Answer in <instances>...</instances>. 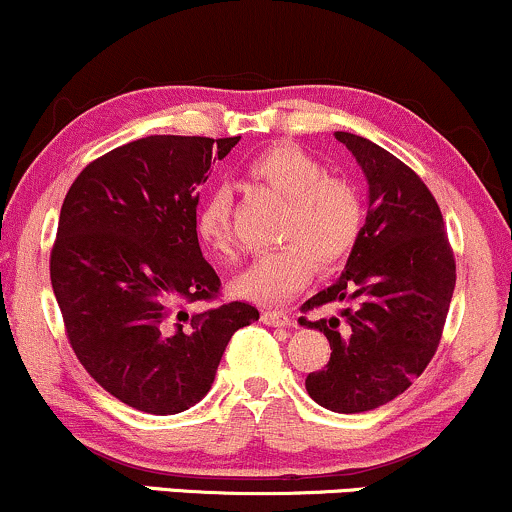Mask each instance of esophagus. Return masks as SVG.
<instances>
[{
    "label": "esophagus",
    "instance_id": "obj_1",
    "mask_svg": "<svg viewBox=\"0 0 512 512\" xmlns=\"http://www.w3.org/2000/svg\"><path fill=\"white\" fill-rule=\"evenodd\" d=\"M261 321L268 326H290L292 324L290 314L283 312V309H280V312H271V309H268V312L261 314Z\"/></svg>",
    "mask_w": 512,
    "mask_h": 512
}]
</instances>
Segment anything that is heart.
<instances>
[{
  "label": "heart",
  "instance_id": "obj_1",
  "mask_svg": "<svg viewBox=\"0 0 512 512\" xmlns=\"http://www.w3.org/2000/svg\"><path fill=\"white\" fill-rule=\"evenodd\" d=\"M251 186L285 200L275 251L261 254L232 280L234 295L258 304H275L300 292L314 266L331 271L346 261L365 225L358 188L329 176L302 147L278 142L244 166ZM195 234L215 258L234 256L232 205L227 191H212L195 210Z\"/></svg>",
  "mask_w": 512,
  "mask_h": 512
}]
</instances>
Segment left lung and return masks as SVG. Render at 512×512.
<instances>
[{
  "instance_id": "left-lung-1",
  "label": "left lung",
  "mask_w": 512,
  "mask_h": 512,
  "mask_svg": "<svg viewBox=\"0 0 512 512\" xmlns=\"http://www.w3.org/2000/svg\"><path fill=\"white\" fill-rule=\"evenodd\" d=\"M370 183V208L346 273L302 304V312L348 302L341 317L300 324L324 331L331 358L304 387L324 409H380L411 387L433 360L455 292V254L442 212L421 176L387 149L336 132Z\"/></svg>"
}]
</instances>
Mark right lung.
Instances as JSON below:
<instances>
[{
    "instance_id": "1",
    "label": "right lung",
    "mask_w": 512,
    "mask_h": 512,
    "mask_svg": "<svg viewBox=\"0 0 512 512\" xmlns=\"http://www.w3.org/2000/svg\"><path fill=\"white\" fill-rule=\"evenodd\" d=\"M239 137L149 135L111 149L72 183L50 251L67 341L123 404L171 416L210 392L229 338L258 319L215 302L220 278L200 254L195 210L212 159Z\"/></svg>"
}]
</instances>
